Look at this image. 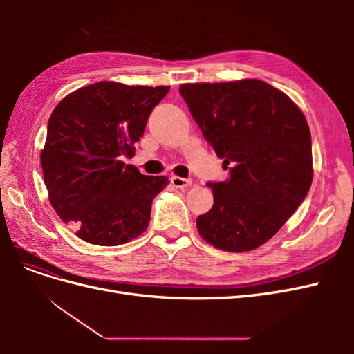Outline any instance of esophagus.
I'll list each match as a JSON object with an SVG mask.
<instances>
[{
    "label": "esophagus",
    "instance_id": "esophagus-1",
    "mask_svg": "<svg viewBox=\"0 0 354 354\" xmlns=\"http://www.w3.org/2000/svg\"><path fill=\"white\" fill-rule=\"evenodd\" d=\"M171 183H173V186L177 187V189H185V187H189L192 185V180L178 177V176H173V177H171Z\"/></svg>",
    "mask_w": 354,
    "mask_h": 354
}]
</instances>
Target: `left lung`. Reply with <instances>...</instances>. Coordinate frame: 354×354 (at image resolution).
I'll use <instances>...</instances> for the list:
<instances>
[{
    "mask_svg": "<svg viewBox=\"0 0 354 354\" xmlns=\"http://www.w3.org/2000/svg\"><path fill=\"white\" fill-rule=\"evenodd\" d=\"M203 137L229 169L212 189V208L196 218L201 238L245 252L272 239L313 180L312 136L301 109L261 80L181 84Z\"/></svg>",
    "mask_w": 354,
    "mask_h": 354,
    "instance_id": "left-lung-1",
    "label": "left lung"
}]
</instances>
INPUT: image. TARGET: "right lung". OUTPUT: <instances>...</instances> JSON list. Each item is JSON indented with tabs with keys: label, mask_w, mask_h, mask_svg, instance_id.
<instances>
[{
	"label": "right lung",
	"mask_w": 354,
	"mask_h": 354,
	"mask_svg": "<svg viewBox=\"0 0 354 354\" xmlns=\"http://www.w3.org/2000/svg\"><path fill=\"white\" fill-rule=\"evenodd\" d=\"M169 87L100 81L63 97L48 120L41 165L48 199L85 242L115 246L147 229L152 201L169 183L124 158L136 152L147 118Z\"/></svg>",
	"instance_id": "add662e5"
}]
</instances>
